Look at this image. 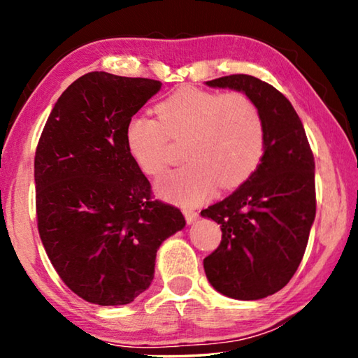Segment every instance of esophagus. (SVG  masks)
Returning a JSON list of instances; mask_svg holds the SVG:
<instances>
[{
	"instance_id": "34e87169",
	"label": "esophagus",
	"mask_w": 358,
	"mask_h": 358,
	"mask_svg": "<svg viewBox=\"0 0 358 358\" xmlns=\"http://www.w3.org/2000/svg\"><path fill=\"white\" fill-rule=\"evenodd\" d=\"M183 215L186 217V222L187 224H192L194 221H197V217H199L197 211L196 210H191V208H185L183 210Z\"/></svg>"
}]
</instances>
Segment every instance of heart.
<instances>
[{"mask_svg":"<svg viewBox=\"0 0 358 358\" xmlns=\"http://www.w3.org/2000/svg\"><path fill=\"white\" fill-rule=\"evenodd\" d=\"M157 118L137 115L126 128V147L143 173L167 167L169 141L180 142L185 166L159 181V192L181 205L203 202L216 183L234 187L257 167L265 147L259 107L243 93L181 88L159 102Z\"/></svg>","mask_w":358,"mask_h":358,"instance_id":"heart-1","label":"heart"}]
</instances>
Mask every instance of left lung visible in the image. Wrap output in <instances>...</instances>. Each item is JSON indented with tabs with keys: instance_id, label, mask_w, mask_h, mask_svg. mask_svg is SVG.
Wrapping results in <instances>:
<instances>
[{
	"instance_id": "left-lung-1",
	"label": "left lung",
	"mask_w": 358,
	"mask_h": 358,
	"mask_svg": "<svg viewBox=\"0 0 358 358\" xmlns=\"http://www.w3.org/2000/svg\"><path fill=\"white\" fill-rule=\"evenodd\" d=\"M243 92L265 124L264 155L229 197L201 211L221 226L220 246L203 259L217 292L237 300L273 295L290 281L316 216L314 156L295 108L270 83L246 74L207 82Z\"/></svg>"
}]
</instances>
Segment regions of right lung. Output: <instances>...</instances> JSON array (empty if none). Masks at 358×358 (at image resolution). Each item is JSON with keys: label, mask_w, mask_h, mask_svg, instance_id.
Segmentation results:
<instances>
[{"label": "right lung", "mask_w": 358, "mask_h": 358, "mask_svg": "<svg viewBox=\"0 0 358 358\" xmlns=\"http://www.w3.org/2000/svg\"><path fill=\"white\" fill-rule=\"evenodd\" d=\"M161 85L88 72L59 96L36 148L42 245L66 286L94 305H128L147 290L156 251L186 224L153 199L126 147L131 118Z\"/></svg>", "instance_id": "obj_1"}]
</instances>
